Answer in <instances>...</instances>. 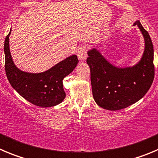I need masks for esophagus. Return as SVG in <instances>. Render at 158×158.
I'll list each match as a JSON object with an SVG mask.
<instances>
[{"label":"esophagus","mask_w":158,"mask_h":158,"mask_svg":"<svg viewBox=\"0 0 158 158\" xmlns=\"http://www.w3.org/2000/svg\"><path fill=\"white\" fill-rule=\"evenodd\" d=\"M77 56L79 60H86L87 57V48L86 45L79 46L77 50Z\"/></svg>","instance_id":"esophagus-1"}]
</instances>
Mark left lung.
<instances>
[{
    "label": "left lung",
    "instance_id": "obj_1",
    "mask_svg": "<svg viewBox=\"0 0 158 158\" xmlns=\"http://www.w3.org/2000/svg\"><path fill=\"white\" fill-rule=\"evenodd\" d=\"M143 35L145 50L133 67H114L96 49L88 51L86 62L90 69L93 97L100 107L110 110L126 108L140 100L150 88L154 78V47L148 32L136 21Z\"/></svg>",
    "mask_w": 158,
    "mask_h": 158
}]
</instances>
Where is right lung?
<instances>
[{"label":"right lung","mask_w":158,"mask_h":158,"mask_svg":"<svg viewBox=\"0 0 158 158\" xmlns=\"http://www.w3.org/2000/svg\"><path fill=\"white\" fill-rule=\"evenodd\" d=\"M4 41L5 72L13 88L25 99L39 107H53L65 97L62 80L76 67L78 58L72 55L41 73H29L19 70L11 58L9 50V36Z\"/></svg>","instance_id":"add662e5"}]
</instances>
